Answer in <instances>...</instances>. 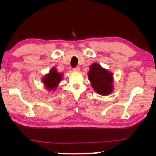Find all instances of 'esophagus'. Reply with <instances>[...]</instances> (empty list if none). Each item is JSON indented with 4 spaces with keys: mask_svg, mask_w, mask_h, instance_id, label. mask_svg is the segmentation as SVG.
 <instances>
[{
    "mask_svg": "<svg viewBox=\"0 0 156 156\" xmlns=\"http://www.w3.org/2000/svg\"><path fill=\"white\" fill-rule=\"evenodd\" d=\"M73 71H74V72H80V68L79 67H75V68H74Z\"/></svg>",
    "mask_w": 156,
    "mask_h": 156,
    "instance_id": "34e87169",
    "label": "esophagus"
}]
</instances>
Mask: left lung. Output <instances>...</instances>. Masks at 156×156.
<instances>
[{"label":"left lung","instance_id":"1","mask_svg":"<svg viewBox=\"0 0 156 156\" xmlns=\"http://www.w3.org/2000/svg\"><path fill=\"white\" fill-rule=\"evenodd\" d=\"M88 78L91 87L97 94L107 96L114 90V75L99 64L93 63L89 67Z\"/></svg>","mask_w":156,"mask_h":156}]
</instances>
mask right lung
I'll use <instances>...</instances> for the list:
<instances>
[{"mask_svg":"<svg viewBox=\"0 0 156 156\" xmlns=\"http://www.w3.org/2000/svg\"><path fill=\"white\" fill-rule=\"evenodd\" d=\"M63 73L58 72L55 67H52L48 74H46L42 79L44 87L48 91H55L61 82Z\"/></svg>","mask_w":156,"mask_h":156,"instance_id":"add662e5","label":"right lung"}]
</instances>
